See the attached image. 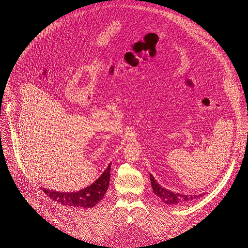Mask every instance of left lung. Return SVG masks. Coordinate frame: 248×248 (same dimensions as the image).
Listing matches in <instances>:
<instances>
[{
    "label": "left lung",
    "mask_w": 248,
    "mask_h": 248,
    "mask_svg": "<svg viewBox=\"0 0 248 248\" xmlns=\"http://www.w3.org/2000/svg\"><path fill=\"white\" fill-rule=\"evenodd\" d=\"M150 180H151L153 192L167 205L187 204V202H190L194 199H199L200 197L202 196V194H184L182 192H175L169 190L157 182L155 178L152 176V174H150Z\"/></svg>",
    "instance_id": "left-lung-1"
}]
</instances>
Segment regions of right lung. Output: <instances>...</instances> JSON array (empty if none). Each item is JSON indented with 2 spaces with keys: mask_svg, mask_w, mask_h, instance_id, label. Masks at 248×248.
<instances>
[{
  "mask_svg": "<svg viewBox=\"0 0 248 248\" xmlns=\"http://www.w3.org/2000/svg\"><path fill=\"white\" fill-rule=\"evenodd\" d=\"M110 166L111 162L95 182L78 191L60 192L46 188L41 189L47 197L56 201L57 202H60L63 206L72 208H93L95 205H97V202H99L102 200L108 188Z\"/></svg>",
  "mask_w": 248,
  "mask_h": 248,
  "instance_id": "obj_1",
  "label": "right lung"
}]
</instances>
